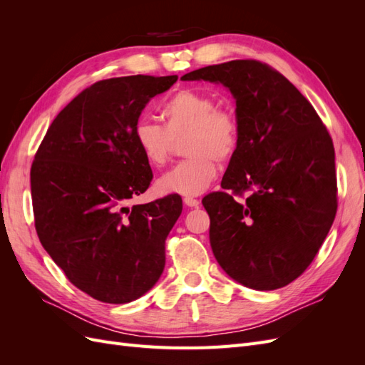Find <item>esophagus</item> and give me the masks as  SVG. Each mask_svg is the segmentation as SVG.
<instances>
[{
  "label": "esophagus",
  "instance_id": "34e87169",
  "mask_svg": "<svg viewBox=\"0 0 365 365\" xmlns=\"http://www.w3.org/2000/svg\"><path fill=\"white\" fill-rule=\"evenodd\" d=\"M184 204L187 205V207H190V208H196V207H200V200H196V197H190V196H187V197H184Z\"/></svg>",
  "mask_w": 365,
  "mask_h": 365
}]
</instances>
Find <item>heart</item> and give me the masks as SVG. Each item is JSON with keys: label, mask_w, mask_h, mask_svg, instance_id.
I'll return each mask as SVG.
<instances>
[{"label": "heart", "mask_w": 365, "mask_h": 365, "mask_svg": "<svg viewBox=\"0 0 365 365\" xmlns=\"http://www.w3.org/2000/svg\"><path fill=\"white\" fill-rule=\"evenodd\" d=\"M164 126L140 118L132 129V141L141 157L153 168L168 161L173 138L185 137L189 160L175 164L157 181L161 195L196 196L216 180L219 161L235 155L239 146V121L215 98L193 88L175 93L161 109Z\"/></svg>", "instance_id": "1"}]
</instances>
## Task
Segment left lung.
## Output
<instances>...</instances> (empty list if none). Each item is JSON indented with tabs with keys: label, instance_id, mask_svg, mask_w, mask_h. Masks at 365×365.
Returning <instances> with one entry per match:
<instances>
[{
	"label": "left lung",
	"instance_id": "left-lung-1",
	"mask_svg": "<svg viewBox=\"0 0 365 365\" xmlns=\"http://www.w3.org/2000/svg\"><path fill=\"white\" fill-rule=\"evenodd\" d=\"M182 81L222 83L236 101L239 146L207 195L210 245L231 279L257 291L289 284L322 248L336 215L335 149L314 106L259 61H230ZM250 195L237 203L227 192Z\"/></svg>",
	"mask_w": 365,
	"mask_h": 365
}]
</instances>
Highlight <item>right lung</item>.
<instances>
[{
    "mask_svg": "<svg viewBox=\"0 0 365 365\" xmlns=\"http://www.w3.org/2000/svg\"><path fill=\"white\" fill-rule=\"evenodd\" d=\"M176 81L137 74L96 82L53 120L31 164L41 244L76 288L98 302H134L163 274L181 197L126 202L152 181L132 129L150 98Z\"/></svg>",
    "mask_w": 365,
    "mask_h": 365,
    "instance_id": "right-lung-1",
    "label": "right lung"
}]
</instances>
